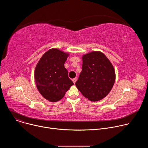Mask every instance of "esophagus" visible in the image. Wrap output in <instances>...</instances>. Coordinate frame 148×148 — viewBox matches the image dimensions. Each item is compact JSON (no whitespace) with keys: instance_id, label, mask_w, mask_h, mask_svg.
Wrapping results in <instances>:
<instances>
[{"instance_id":"obj_1","label":"esophagus","mask_w":148,"mask_h":148,"mask_svg":"<svg viewBox=\"0 0 148 148\" xmlns=\"http://www.w3.org/2000/svg\"><path fill=\"white\" fill-rule=\"evenodd\" d=\"M72 81H73V82H74V84H75V82H76V81H77V78H73V79H72Z\"/></svg>"}]
</instances>
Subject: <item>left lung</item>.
Segmentation results:
<instances>
[{
	"label": "left lung",
	"instance_id": "obj_1",
	"mask_svg": "<svg viewBox=\"0 0 148 148\" xmlns=\"http://www.w3.org/2000/svg\"><path fill=\"white\" fill-rule=\"evenodd\" d=\"M82 59V71L75 86L90 101H99L106 97L113 87L115 69L109 59L101 51L84 54Z\"/></svg>",
	"mask_w": 148,
	"mask_h": 148
}]
</instances>
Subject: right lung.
I'll return each instance as SVG.
<instances>
[{
	"label": "right lung",
	"instance_id": "obj_1",
	"mask_svg": "<svg viewBox=\"0 0 148 148\" xmlns=\"http://www.w3.org/2000/svg\"><path fill=\"white\" fill-rule=\"evenodd\" d=\"M69 56L67 53L51 49L42 56L36 66L34 76L37 88L50 102L61 99L74 84L64 67Z\"/></svg>",
	"mask_w": 148,
	"mask_h": 148
}]
</instances>
